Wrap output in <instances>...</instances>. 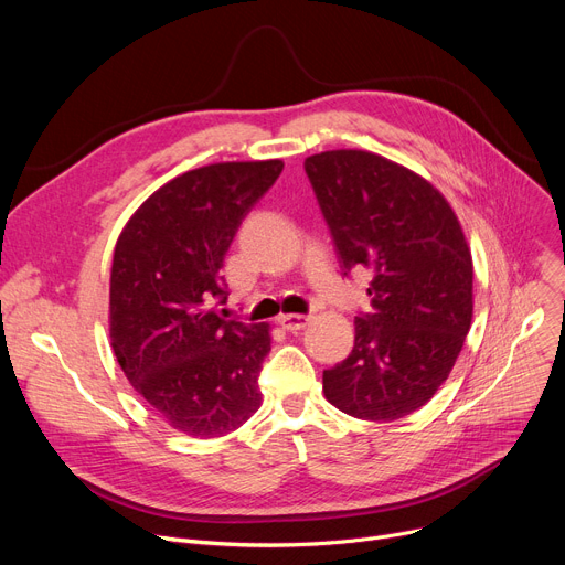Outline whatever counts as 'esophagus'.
I'll return each instance as SVG.
<instances>
[{
  "mask_svg": "<svg viewBox=\"0 0 565 565\" xmlns=\"http://www.w3.org/2000/svg\"><path fill=\"white\" fill-rule=\"evenodd\" d=\"M277 322L281 324L284 330L288 332H298V330H305L307 324L311 322V316H305V313H288V316H279Z\"/></svg>",
  "mask_w": 565,
  "mask_h": 565,
  "instance_id": "obj_1",
  "label": "esophagus"
}]
</instances>
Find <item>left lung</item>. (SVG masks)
<instances>
[{"mask_svg": "<svg viewBox=\"0 0 565 565\" xmlns=\"http://www.w3.org/2000/svg\"><path fill=\"white\" fill-rule=\"evenodd\" d=\"M345 275L373 270L371 313L354 348L322 373L334 407L394 422L449 377L473 311V265L449 201L426 178L382 156L341 148L305 160Z\"/></svg>", "mask_w": 565, "mask_h": 565, "instance_id": "1", "label": "left lung"}]
</instances>
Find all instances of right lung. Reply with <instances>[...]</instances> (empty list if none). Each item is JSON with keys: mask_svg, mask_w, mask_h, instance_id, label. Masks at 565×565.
I'll return each mask as SVG.
<instances>
[{"mask_svg": "<svg viewBox=\"0 0 565 565\" xmlns=\"http://www.w3.org/2000/svg\"><path fill=\"white\" fill-rule=\"evenodd\" d=\"M281 160L217 162L175 175L124 226L109 277V339L132 387L175 430L207 439L260 407L270 324L231 320L224 256Z\"/></svg>", "mask_w": 565, "mask_h": 565, "instance_id": "add662e5", "label": "right lung"}]
</instances>
